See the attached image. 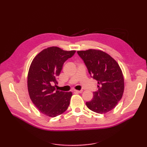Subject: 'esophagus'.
I'll list each match as a JSON object with an SVG mask.
<instances>
[{
	"instance_id": "esophagus-1",
	"label": "esophagus",
	"mask_w": 147,
	"mask_h": 147,
	"mask_svg": "<svg viewBox=\"0 0 147 147\" xmlns=\"http://www.w3.org/2000/svg\"><path fill=\"white\" fill-rule=\"evenodd\" d=\"M74 92H75V93H82L83 90H74Z\"/></svg>"
}]
</instances>
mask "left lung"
<instances>
[{
	"instance_id": "8db88e82",
	"label": "left lung",
	"mask_w": 147,
	"mask_h": 147,
	"mask_svg": "<svg viewBox=\"0 0 147 147\" xmlns=\"http://www.w3.org/2000/svg\"><path fill=\"white\" fill-rule=\"evenodd\" d=\"M91 78L98 82V91L92 100L86 102L90 110L107 113L117 105L124 92V78L119 65L109 54L96 50L78 51Z\"/></svg>"
}]
</instances>
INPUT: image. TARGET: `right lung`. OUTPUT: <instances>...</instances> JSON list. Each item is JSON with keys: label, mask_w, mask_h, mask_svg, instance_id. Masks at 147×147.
<instances>
[{"label": "right lung", "mask_w": 147, "mask_h": 147, "mask_svg": "<svg viewBox=\"0 0 147 147\" xmlns=\"http://www.w3.org/2000/svg\"><path fill=\"white\" fill-rule=\"evenodd\" d=\"M75 51H65L52 47L40 52L31 64L28 74L30 97L36 108L49 117H56L67 110L72 93L56 90L57 77L62 65Z\"/></svg>", "instance_id": "obj_1"}]
</instances>
